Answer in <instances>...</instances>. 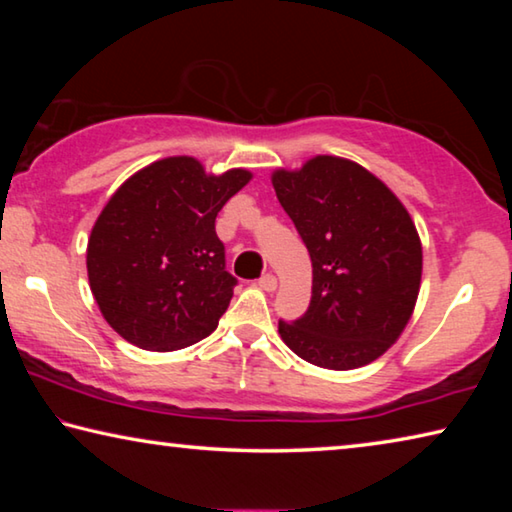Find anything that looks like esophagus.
Masks as SVG:
<instances>
[{"mask_svg":"<svg viewBox=\"0 0 512 512\" xmlns=\"http://www.w3.org/2000/svg\"><path fill=\"white\" fill-rule=\"evenodd\" d=\"M257 284H259V289H264V291L271 293V291L277 289V277H275L273 273H264V275L257 280Z\"/></svg>","mask_w":512,"mask_h":512,"instance_id":"1","label":"esophagus"}]
</instances>
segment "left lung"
<instances>
[{
    "label": "left lung",
    "instance_id": "8db88e82",
    "mask_svg": "<svg viewBox=\"0 0 512 512\" xmlns=\"http://www.w3.org/2000/svg\"><path fill=\"white\" fill-rule=\"evenodd\" d=\"M271 180L314 268L309 309L280 320L282 341L327 370L379 359L420 293L422 244L406 207L368 169L336 155L277 169Z\"/></svg>",
    "mask_w": 512,
    "mask_h": 512
}]
</instances>
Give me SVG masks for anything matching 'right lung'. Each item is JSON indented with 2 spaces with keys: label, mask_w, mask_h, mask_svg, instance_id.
<instances>
[{
  "label": "right lung",
  "mask_w": 512,
  "mask_h": 512,
  "mask_svg": "<svg viewBox=\"0 0 512 512\" xmlns=\"http://www.w3.org/2000/svg\"><path fill=\"white\" fill-rule=\"evenodd\" d=\"M253 173H205L173 155L133 173L88 241V280L103 318L142 350L171 352L210 336L237 277L225 271L214 221Z\"/></svg>",
  "instance_id": "obj_1"
}]
</instances>
